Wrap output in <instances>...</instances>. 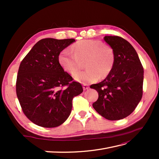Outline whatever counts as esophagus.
<instances>
[{
  "label": "esophagus",
  "instance_id": "34e87169",
  "mask_svg": "<svg viewBox=\"0 0 159 159\" xmlns=\"http://www.w3.org/2000/svg\"><path fill=\"white\" fill-rule=\"evenodd\" d=\"M83 90H87V89H89V86L87 85H83Z\"/></svg>",
  "mask_w": 159,
  "mask_h": 159
}]
</instances>
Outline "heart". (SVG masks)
Returning a JSON list of instances; mask_svg holds the SVG:
<instances>
[{
    "mask_svg": "<svg viewBox=\"0 0 159 159\" xmlns=\"http://www.w3.org/2000/svg\"><path fill=\"white\" fill-rule=\"evenodd\" d=\"M58 61L62 68L71 74H75L80 69V62L85 61L86 70L74 74V79L87 84L109 75L114 67L116 55L113 48L102 41L86 39L74 44L72 50L68 48L61 50Z\"/></svg>",
    "mask_w": 159,
    "mask_h": 159,
    "instance_id": "1",
    "label": "heart"
}]
</instances>
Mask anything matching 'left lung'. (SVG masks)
<instances>
[{
    "label": "left lung",
    "mask_w": 159,
    "mask_h": 159,
    "mask_svg": "<svg viewBox=\"0 0 159 159\" xmlns=\"http://www.w3.org/2000/svg\"><path fill=\"white\" fill-rule=\"evenodd\" d=\"M104 40L114 50L116 62L105 79L90 86L98 93L93 107L106 119L119 120L133 113L141 100L143 68L136 50L126 39L105 36Z\"/></svg>",
    "instance_id": "1"
}]
</instances>
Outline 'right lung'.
I'll use <instances>...</instances> for the list:
<instances>
[{"label": "right lung", "mask_w": 159, "mask_h": 159, "mask_svg": "<svg viewBox=\"0 0 159 159\" xmlns=\"http://www.w3.org/2000/svg\"><path fill=\"white\" fill-rule=\"evenodd\" d=\"M74 39L39 40L20 63L16 94L24 113L32 122L44 128L60 126L70 115L72 99L83 92L79 83L60 66L61 50Z\"/></svg>", "instance_id": "obj_1"}]
</instances>
